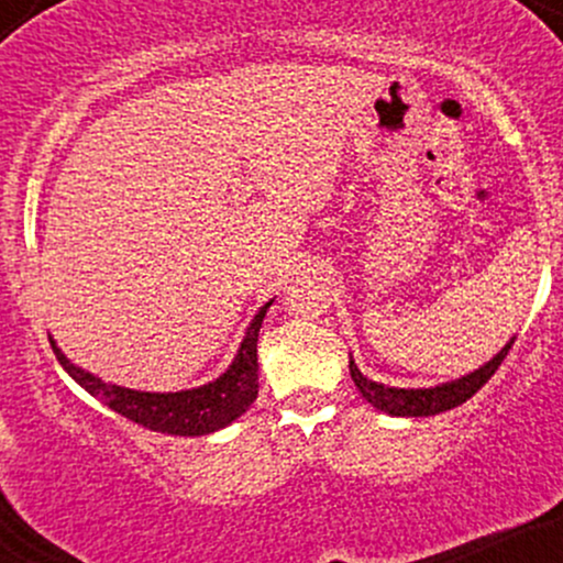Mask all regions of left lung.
I'll use <instances>...</instances> for the list:
<instances>
[{
	"label": "left lung",
	"instance_id": "obj_1",
	"mask_svg": "<svg viewBox=\"0 0 563 563\" xmlns=\"http://www.w3.org/2000/svg\"><path fill=\"white\" fill-rule=\"evenodd\" d=\"M510 346H514V339H510L487 365H482L479 371L468 373V376L457 380H450V384L434 386V389H394V386L376 384V380L365 378L363 373H360L354 360H349V373H352L354 386H357L367 402L378 407V410L389 412V416H437V412L452 410V407L463 405L466 399L474 397V394L495 376V371L500 367L503 360H506Z\"/></svg>",
	"mask_w": 563,
	"mask_h": 563
}]
</instances>
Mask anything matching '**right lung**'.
Returning <instances> with one entry per match:
<instances>
[{
  "mask_svg": "<svg viewBox=\"0 0 563 563\" xmlns=\"http://www.w3.org/2000/svg\"><path fill=\"white\" fill-rule=\"evenodd\" d=\"M267 301L251 320L249 331H245L241 349H238L235 360L211 384L198 386V389L187 391H134L124 389V386L106 384L92 373L76 367L60 349L55 346L53 352L57 363L66 367V373L81 389H87L92 397L106 402L111 410L121 412L129 421L145 426L151 431H161V434L174 437H203L211 431L224 429L235 418H241L251 405H254L256 394H260V363H256V341H260V328L267 307Z\"/></svg>",
  "mask_w": 563,
  "mask_h": 563,
  "instance_id": "1",
  "label": "right lung"
}]
</instances>
